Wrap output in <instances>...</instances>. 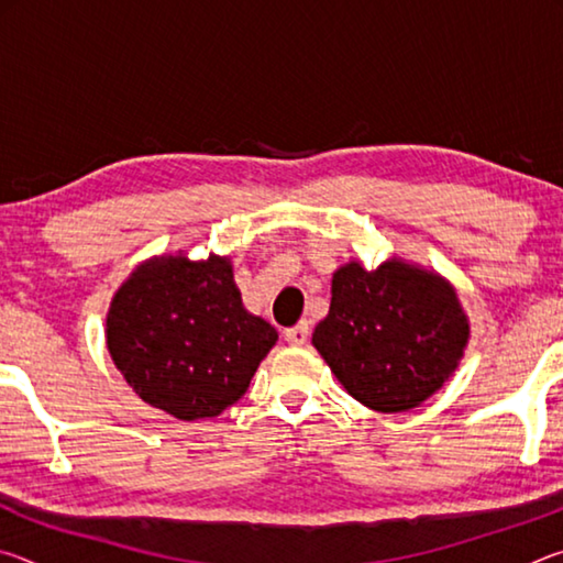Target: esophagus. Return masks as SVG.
Segmentation results:
<instances>
[{
  "instance_id": "1",
  "label": "esophagus",
  "mask_w": 563,
  "mask_h": 563,
  "mask_svg": "<svg viewBox=\"0 0 563 563\" xmlns=\"http://www.w3.org/2000/svg\"><path fill=\"white\" fill-rule=\"evenodd\" d=\"M308 338H310V325H308V322H298V325H295V328L285 330V340H288L290 345H305V342H308Z\"/></svg>"
}]
</instances>
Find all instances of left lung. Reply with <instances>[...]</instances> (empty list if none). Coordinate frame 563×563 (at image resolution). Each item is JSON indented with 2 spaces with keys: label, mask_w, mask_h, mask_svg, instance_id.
Masks as SVG:
<instances>
[{
  "label": "left lung",
  "mask_w": 563,
  "mask_h": 563,
  "mask_svg": "<svg viewBox=\"0 0 563 563\" xmlns=\"http://www.w3.org/2000/svg\"><path fill=\"white\" fill-rule=\"evenodd\" d=\"M470 325L440 275L389 261L347 263L332 275L325 320L312 345L347 393L377 412L422 405L454 373Z\"/></svg>",
  "instance_id": "1"
}]
</instances>
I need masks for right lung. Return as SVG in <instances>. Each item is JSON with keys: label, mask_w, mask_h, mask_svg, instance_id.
Here are the masks:
<instances>
[{"label": "right lung", "mask_w": 563, "mask_h": 563, "mask_svg": "<svg viewBox=\"0 0 563 563\" xmlns=\"http://www.w3.org/2000/svg\"><path fill=\"white\" fill-rule=\"evenodd\" d=\"M275 340L271 322L243 308L228 258L139 265L107 318L113 365L133 393L186 422L238 402Z\"/></svg>", "instance_id": "1"}]
</instances>
